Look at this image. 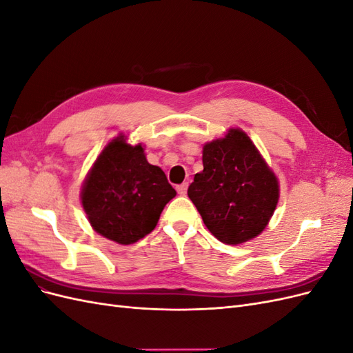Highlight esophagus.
Returning a JSON list of instances; mask_svg holds the SVG:
<instances>
[{
    "instance_id": "1",
    "label": "esophagus",
    "mask_w": 353,
    "mask_h": 353,
    "mask_svg": "<svg viewBox=\"0 0 353 353\" xmlns=\"http://www.w3.org/2000/svg\"><path fill=\"white\" fill-rule=\"evenodd\" d=\"M187 188H188V183H183V184H179V185L176 187L178 194H181V196H185V194H187Z\"/></svg>"
}]
</instances>
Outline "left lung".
<instances>
[{
	"instance_id": "left-lung-1",
	"label": "left lung",
	"mask_w": 353,
	"mask_h": 353,
	"mask_svg": "<svg viewBox=\"0 0 353 353\" xmlns=\"http://www.w3.org/2000/svg\"><path fill=\"white\" fill-rule=\"evenodd\" d=\"M188 197L213 236L240 244L268 225L280 185L248 134L237 128L203 147V170L190 184Z\"/></svg>"
}]
</instances>
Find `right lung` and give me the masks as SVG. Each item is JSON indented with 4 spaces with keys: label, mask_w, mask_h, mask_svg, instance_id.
I'll list each match as a JSON object with an SVG mask.
<instances>
[{
    "label": "right lung",
    "mask_w": 353,
    "mask_h": 353,
    "mask_svg": "<svg viewBox=\"0 0 353 353\" xmlns=\"http://www.w3.org/2000/svg\"><path fill=\"white\" fill-rule=\"evenodd\" d=\"M175 196L163 170L147 162L143 145L128 144L119 135L94 162L81 200L95 231L119 244H132L154 230Z\"/></svg>",
    "instance_id": "1"
}]
</instances>
